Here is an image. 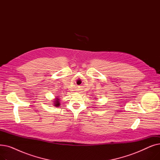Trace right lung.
<instances>
[{
  "label": "right lung",
  "mask_w": 160,
  "mask_h": 160,
  "mask_svg": "<svg viewBox=\"0 0 160 160\" xmlns=\"http://www.w3.org/2000/svg\"><path fill=\"white\" fill-rule=\"evenodd\" d=\"M55 101H56V102H54V103H53V104H55V105H54L55 106H60V102H59V99L57 98V100H55Z\"/></svg>",
  "instance_id": "right-lung-1"
}]
</instances>
